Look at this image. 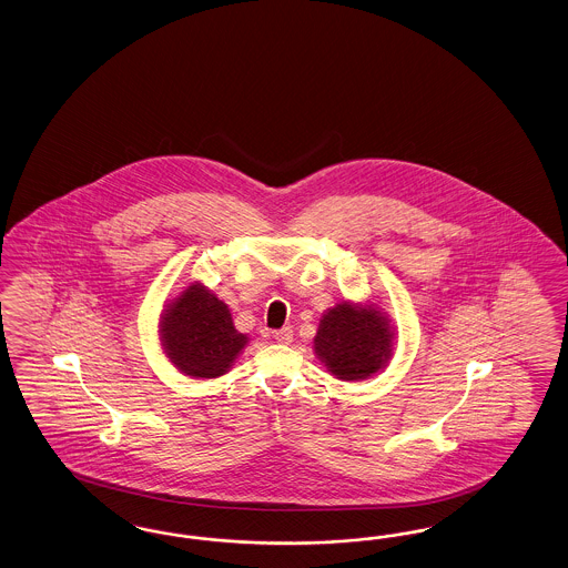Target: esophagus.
<instances>
[{
    "label": "esophagus",
    "instance_id": "1",
    "mask_svg": "<svg viewBox=\"0 0 568 568\" xmlns=\"http://www.w3.org/2000/svg\"><path fill=\"white\" fill-rule=\"evenodd\" d=\"M274 341L278 342V344H290V342L294 341V329L292 327H283V329L274 332Z\"/></svg>",
    "mask_w": 568,
    "mask_h": 568
}]
</instances>
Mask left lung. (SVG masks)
I'll return each instance as SVG.
<instances>
[{"mask_svg":"<svg viewBox=\"0 0 568 568\" xmlns=\"http://www.w3.org/2000/svg\"><path fill=\"white\" fill-rule=\"evenodd\" d=\"M313 348L334 378L359 383L383 372L390 362L395 327L376 302L344 300L323 313Z\"/></svg>","mask_w":568,"mask_h":568,"instance_id":"left-lung-1","label":"left lung"}]
</instances>
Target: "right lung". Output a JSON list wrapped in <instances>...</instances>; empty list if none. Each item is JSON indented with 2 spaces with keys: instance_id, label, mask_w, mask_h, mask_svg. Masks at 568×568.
<instances>
[{
  "instance_id": "obj_1",
  "label": "right lung",
  "mask_w": 568,
  "mask_h": 568,
  "mask_svg": "<svg viewBox=\"0 0 568 568\" xmlns=\"http://www.w3.org/2000/svg\"><path fill=\"white\" fill-rule=\"evenodd\" d=\"M162 353L183 376L206 381L230 372L250 336L241 334L227 308L201 281L166 300L159 318Z\"/></svg>"
}]
</instances>
